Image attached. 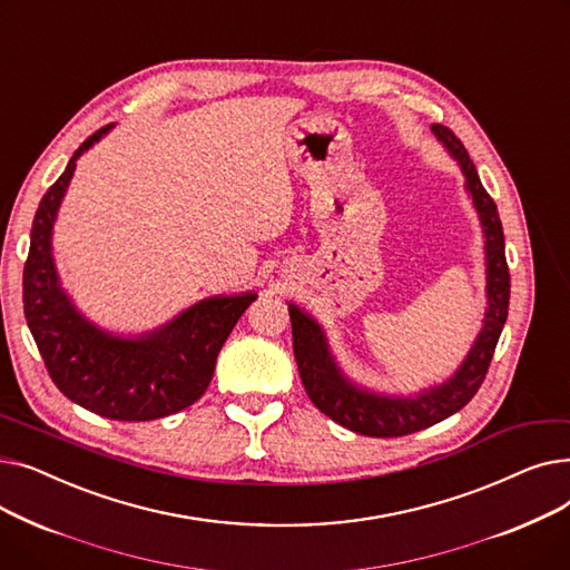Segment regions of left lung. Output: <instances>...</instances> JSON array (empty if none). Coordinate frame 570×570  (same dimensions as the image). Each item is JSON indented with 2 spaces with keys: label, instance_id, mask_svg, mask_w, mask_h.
Here are the masks:
<instances>
[{
  "label": "left lung",
  "instance_id": "8db88e82",
  "mask_svg": "<svg viewBox=\"0 0 570 570\" xmlns=\"http://www.w3.org/2000/svg\"><path fill=\"white\" fill-rule=\"evenodd\" d=\"M432 131L443 140L466 177V189L473 198V205L481 215V224L485 230V252H488V312L485 325L478 335L471 353L466 355L464 365L458 374L432 387L415 400H387L381 395H372L353 387L337 370L331 351H327L325 337L314 318L303 314L295 305L288 307L291 327H293V353L297 372H301L303 385L309 400L321 409L327 417H333L342 428L365 434V436H404L421 432L441 423L443 417L458 413L462 406L471 402L478 387L485 381L490 370L492 355L503 331L508 316V301H511V275H508V263L503 252V228L497 213V205L478 179L475 166L469 159L462 140L443 125H434Z\"/></svg>",
  "mask_w": 570,
  "mask_h": 570
}]
</instances>
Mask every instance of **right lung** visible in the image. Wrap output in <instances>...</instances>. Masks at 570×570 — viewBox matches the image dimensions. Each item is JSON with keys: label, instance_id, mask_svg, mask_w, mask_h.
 Listing matches in <instances>:
<instances>
[{"label": "right lung", "instance_id": "right-lung-1", "mask_svg": "<svg viewBox=\"0 0 570 570\" xmlns=\"http://www.w3.org/2000/svg\"><path fill=\"white\" fill-rule=\"evenodd\" d=\"M108 129L95 131L76 149L39 203L22 273L24 318L52 383L71 402L110 421H157L203 397L224 342L256 295L203 301L140 340L110 337L73 309L57 284L50 230L76 159Z\"/></svg>", "mask_w": 570, "mask_h": 570}]
</instances>
